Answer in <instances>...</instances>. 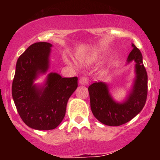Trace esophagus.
I'll return each instance as SVG.
<instances>
[{"mask_svg":"<svg viewBox=\"0 0 160 160\" xmlns=\"http://www.w3.org/2000/svg\"><path fill=\"white\" fill-rule=\"evenodd\" d=\"M79 83H80V85H83V86H85V85H88V78L86 77H83L80 79L79 80Z\"/></svg>","mask_w":160,"mask_h":160,"instance_id":"obj_1","label":"esophagus"}]
</instances>
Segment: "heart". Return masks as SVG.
I'll list each match as a JSON object with an SVG mask.
<instances>
[{"label":"heart","mask_w":160,"mask_h":160,"mask_svg":"<svg viewBox=\"0 0 160 160\" xmlns=\"http://www.w3.org/2000/svg\"><path fill=\"white\" fill-rule=\"evenodd\" d=\"M98 52H93L90 53V54L87 55L86 56L82 58L80 60H81V62L83 64V65L89 66L90 64L93 63V62L98 59ZM64 60H65V62H67V63H68L69 65H72V62H71L68 58L66 57L65 59H64ZM109 70H110V67H107L104 69H103L102 71H101V72H102V73H107V72L109 71Z\"/></svg>","instance_id":"obj_1"}]
</instances>
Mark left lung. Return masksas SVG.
Instances as JSON below:
<instances>
[{"mask_svg": "<svg viewBox=\"0 0 160 160\" xmlns=\"http://www.w3.org/2000/svg\"><path fill=\"white\" fill-rule=\"evenodd\" d=\"M133 48L127 59L126 65L135 62V78L130 90L122 101L114 99L109 85L104 82L93 83L88 88L90 108L93 116L102 124L119 126L127 123L142 110L147 98L148 77L140 50Z\"/></svg>", "mask_w": 160, "mask_h": 160, "instance_id": "8db88e82", "label": "left lung"}]
</instances>
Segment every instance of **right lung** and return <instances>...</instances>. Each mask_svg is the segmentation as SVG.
<instances>
[{
  "mask_svg": "<svg viewBox=\"0 0 160 160\" xmlns=\"http://www.w3.org/2000/svg\"><path fill=\"white\" fill-rule=\"evenodd\" d=\"M52 45H31L16 63L12 83V98L22 121L36 130L56 128L65 117L69 98L77 88V77L64 78L51 72L44 82L36 83L50 67Z\"/></svg>",
  "mask_w": 160,
  "mask_h": 160,
  "instance_id": "add662e5",
  "label": "right lung"
}]
</instances>
